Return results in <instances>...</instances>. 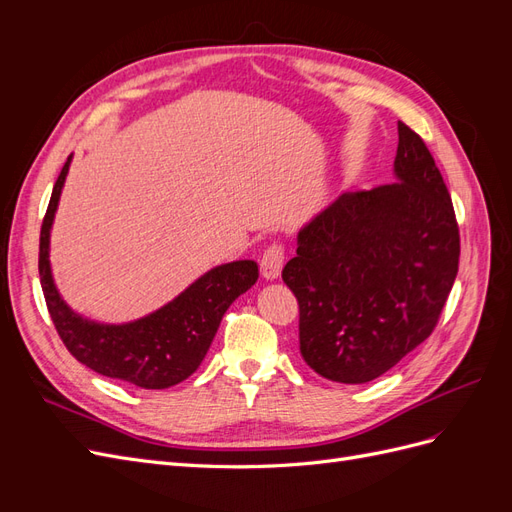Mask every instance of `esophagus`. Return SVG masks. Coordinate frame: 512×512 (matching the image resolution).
<instances>
[{
    "instance_id": "obj_1",
    "label": "esophagus",
    "mask_w": 512,
    "mask_h": 512,
    "mask_svg": "<svg viewBox=\"0 0 512 512\" xmlns=\"http://www.w3.org/2000/svg\"><path fill=\"white\" fill-rule=\"evenodd\" d=\"M286 260V250L282 243H271L265 247V252L260 256V273L265 280H277V275L282 273Z\"/></svg>"
}]
</instances>
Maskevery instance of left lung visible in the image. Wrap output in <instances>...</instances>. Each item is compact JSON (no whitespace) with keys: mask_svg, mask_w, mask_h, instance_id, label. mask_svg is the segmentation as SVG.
<instances>
[{"mask_svg":"<svg viewBox=\"0 0 512 512\" xmlns=\"http://www.w3.org/2000/svg\"><path fill=\"white\" fill-rule=\"evenodd\" d=\"M401 183L339 196L299 232L282 280L299 301L305 363L363 384L436 329L459 267V226L421 136L397 121Z\"/></svg>","mask_w":512,"mask_h":512,"instance_id":"1","label":"left lung"}]
</instances>
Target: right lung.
<instances>
[{
    "instance_id": "obj_1",
    "label": "right lung",
    "mask_w": 512,
    "mask_h": 512,
    "mask_svg": "<svg viewBox=\"0 0 512 512\" xmlns=\"http://www.w3.org/2000/svg\"><path fill=\"white\" fill-rule=\"evenodd\" d=\"M70 158L61 168L40 228V284L61 342L96 374L141 389H168L190 378L213 342L226 309L258 280L254 260L215 267L158 312L128 324H96L61 301L49 267V235Z\"/></svg>"
}]
</instances>
